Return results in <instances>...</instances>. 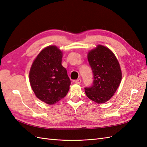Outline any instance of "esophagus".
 I'll return each instance as SVG.
<instances>
[{"mask_svg":"<svg viewBox=\"0 0 147 147\" xmlns=\"http://www.w3.org/2000/svg\"><path fill=\"white\" fill-rule=\"evenodd\" d=\"M75 83H76V84H80L81 83V80L78 79V80L75 81Z\"/></svg>","mask_w":147,"mask_h":147,"instance_id":"34e87169","label":"esophagus"}]
</instances>
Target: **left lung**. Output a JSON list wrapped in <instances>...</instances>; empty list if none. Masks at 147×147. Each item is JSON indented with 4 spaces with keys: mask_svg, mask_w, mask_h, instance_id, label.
Wrapping results in <instances>:
<instances>
[{
    "mask_svg": "<svg viewBox=\"0 0 147 147\" xmlns=\"http://www.w3.org/2000/svg\"><path fill=\"white\" fill-rule=\"evenodd\" d=\"M89 64L93 73V84L85 87L86 96L97 103H103L113 96L121 80L118 61L111 50L98 45L88 54Z\"/></svg>",
    "mask_w": 147,
    "mask_h": 147,
    "instance_id": "1",
    "label": "left lung"
}]
</instances>
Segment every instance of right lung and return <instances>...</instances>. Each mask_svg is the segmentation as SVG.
<instances>
[{"label":"right lung","mask_w":147,"mask_h":147,"mask_svg":"<svg viewBox=\"0 0 147 147\" xmlns=\"http://www.w3.org/2000/svg\"><path fill=\"white\" fill-rule=\"evenodd\" d=\"M63 53L56 46L44 48L34 61L29 73L33 91L40 100L53 105L66 96L71 80L62 62Z\"/></svg>","instance_id":"1"}]
</instances>
